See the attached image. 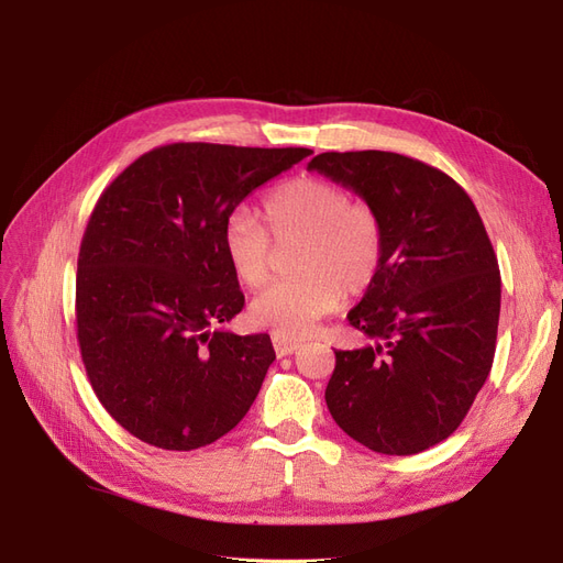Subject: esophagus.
<instances>
[{"label": "esophagus", "mask_w": 563, "mask_h": 563, "mask_svg": "<svg viewBox=\"0 0 563 563\" xmlns=\"http://www.w3.org/2000/svg\"><path fill=\"white\" fill-rule=\"evenodd\" d=\"M272 345H275L277 356H288V354H294L300 347L298 340L282 338V335H272Z\"/></svg>", "instance_id": "34e87169"}]
</instances>
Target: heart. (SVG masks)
<instances>
[{"label":"heart","instance_id":"obj_1","mask_svg":"<svg viewBox=\"0 0 563 563\" xmlns=\"http://www.w3.org/2000/svg\"><path fill=\"white\" fill-rule=\"evenodd\" d=\"M263 222L236 211L223 230V249L234 277L263 286L277 246L300 242L294 269L300 277L269 284L251 300V321L282 338L308 335L347 296H362L378 279L385 261V225L366 201L345 187L302 176L286 180L263 201Z\"/></svg>","mask_w":563,"mask_h":563}]
</instances>
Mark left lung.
<instances>
[{"label":"left lung","instance_id":"8db88e82","mask_svg":"<svg viewBox=\"0 0 563 563\" xmlns=\"http://www.w3.org/2000/svg\"><path fill=\"white\" fill-rule=\"evenodd\" d=\"M308 168L350 187L385 225L378 279L347 321L373 343L335 350L327 406L354 441L413 455L451 437L496 354L500 269L470 195L397 152H321Z\"/></svg>","mask_w":563,"mask_h":563}]
</instances>
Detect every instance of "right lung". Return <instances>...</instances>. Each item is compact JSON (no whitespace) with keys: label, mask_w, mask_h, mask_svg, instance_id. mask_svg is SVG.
Masks as SVG:
<instances>
[{"label":"right lung","mask_w":563,"mask_h":563,"mask_svg":"<svg viewBox=\"0 0 563 563\" xmlns=\"http://www.w3.org/2000/svg\"><path fill=\"white\" fill-rule=\"evenodd\" d=\"M308 147L172 143L98 197L77 261V340L106 411L164 451L228 434L258 397L275 347L223 327L244 308L223 249L240 201Z\"/></svg>","instance_id":"1"}]
</instances>
